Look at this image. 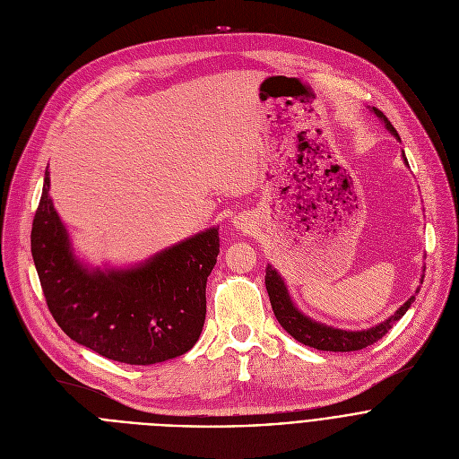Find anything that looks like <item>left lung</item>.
Returning a JSON list of instances; mask_svg holds the SVG:
<instances>
[{"label":"left lung","instance_id":"8db88e82","mask_svg":"<svg viewBox=\"0 0 459 459\" xmlns=\"http://www.w3.org/2000/svg\"><path fill=\"white\" fill-rule=\"evenodd\" d=\"M372 110L385 123L388 133L394 134L396 140H400V134L396 133V128L392 126V123L386 119V116L381 110H377L376 107H372ZM403 161L409 165L405 152H403ZM421 283H423V280H421ZM265 285H267V292L271 298L274 316L283 329L296 342L308 345L312 349H317V351H329V352H352V351H361V349L376 343L392 329V325L405 316V312L411 308V305L414 303V299L420 292V287H418L416 294L411 296L386 321H383L376 326H370V329H367V331H342V329H334V326H329L325 323H317V321L310 319L308 316H305L303 312H299L289 296L285 281L281 280L278 271L273 269L271 265L267 267Z\"/></svg>","mask_w":459,"mask_h":459}]
</instances>
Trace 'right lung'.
<instances>
[{
    "label": "right lung",
    "mask_w": 459,
    "mask_h": 459,
    "mask_svg": "<svg viewBox=\"0 0 459 459\" xmlns=\"http://www.w3.org/2000/svg\"><path fill=\"white\" fill-rule=\"evenodd\" d=\"M48 169L34 216L30 250L48 310L76 343L128 365L188 352L205 314L207 278L220 254L218 227L179 241L125 271H89L73 254L48 198Z\"/></svg>",
    "instance_id": "obj_1"
}]
</instances>
